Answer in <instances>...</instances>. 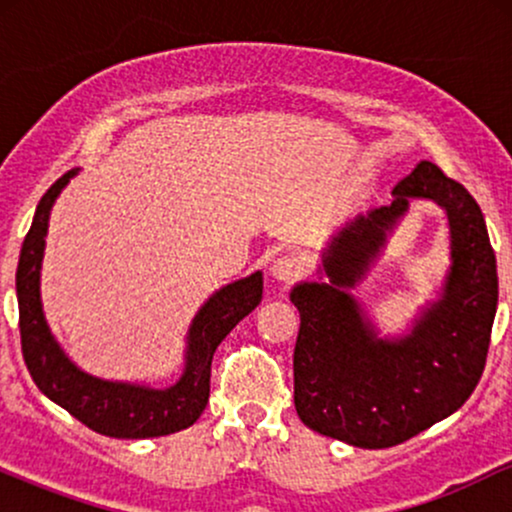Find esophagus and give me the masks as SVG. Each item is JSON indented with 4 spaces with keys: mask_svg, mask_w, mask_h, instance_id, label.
Returning a JSON list of instances; mask_svg holds the SVG:
<instances>
[{
    "mask_svg": "<svg viewBox=\"0 0 512 512\" xmlns=\"http://www.w3.org/2000/svg\"><path fill=\"white\" fill-rule=\"evenodd\" d=\"M272 276L276 281H281V284H291V281H296L298 276L303 274V260L296 255H281L276 257L272 262Z\"/></svg>",
    "mask_w": 512,
    "mask_h": 512,
    "instance_id": "esophagus-1",
    "label": "esophagus"
}]
</instances>
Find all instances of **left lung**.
I'll return each instance as SVG.
<instances>
[{"label":"left lung","mask_w":512,"mask_h":512,"mask_svg":"<svg viewBox=\"0 0 512 512\" xmlns=\"http://www.w3.org/2000/svg\"><path fill=\"white\" fill-rule=\"evenodd\" d=\"M414 198L436 201L449 216L451 267L439 298L422 309L412 330L380 338L350 289L365 278ZM317 274L289 293L301 313L293 402L305 426L354 448L383 450L467 402L484 373L498 274L484 214L460 182L421 161L397 182L392 204L356 216L332 238Z\"/></svg>","instance_id":"obj_1"}]
</instances>
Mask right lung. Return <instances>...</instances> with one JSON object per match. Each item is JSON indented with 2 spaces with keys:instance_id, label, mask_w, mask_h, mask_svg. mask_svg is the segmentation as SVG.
Wrapping results in <instances>:
<instances>
[{
  "instance_id": "1",
  "label": "right lung",
  "mask_w": 512,
  "mask_h": 512,
  "mask_svg": "<svg viewBox=\"0 0 512 512\" xmlns=\"http://www.w3.org/2000/svg\"><path fill=\"white\" fill-rule=\"evenodd\" d=\"M79 168L67 170L45 192L35 209L31 231L21 245L16 269L21 351L33 383L45 397L67 409L74 419L110 438H158L192 426L209 402L211 358L226 334L262 301V272L221 286L204 301L187 330L182 375L168 387L103 380L81 370L64 354L40 301L45 236L50 211Z\"/></svg>"
}]
</instances>
